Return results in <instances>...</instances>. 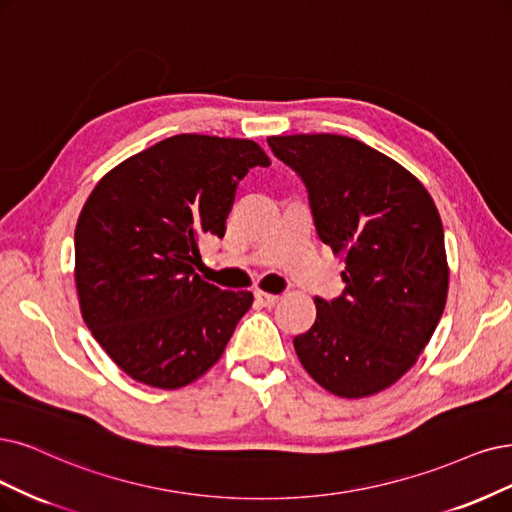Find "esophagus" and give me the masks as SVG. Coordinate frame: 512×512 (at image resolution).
Returning a JSON list of instances; mask_svg holds the SVG:
<instances>
[{"label":"esophagus","instance_id":"obj_1","mask_svg":"<svg viewBox=\"0 0 512 512\" xmlns=\"http://www.w3.org/2000/svg\"><path fill=\"white\" fill-rule=\"evenodd\" d=\"M255 297L259 299V304L266 306V308H274L280 301V295H272V293H266V291H255Z\"/></svg>","mask_w":512,"mask_h":512}]
</instances>
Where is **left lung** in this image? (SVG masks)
I'll list each match as a JSON object with an SVG mask.
<instances>
[{
    "mask_svg": "<svg viewBox=\"0 0 512 512\" xmlns=\"http://www.w3.org/2000/svg\"><path fill=\"white\" fill-rule=\"evenodd\" d=\"M306 183L316 232L342 255L344 293L316 297L293 339L316 384L342 399L386 390L415 365L447 301L443 223L426 187L399 162L342 135L268 137Z\"/></svg>",
    "mask_w": 512,
    "mask_h": 512,
    "instance_id": "obj_1",
    "label": "left lung"
}]
</instances>
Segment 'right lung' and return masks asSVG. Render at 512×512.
<instances>
[{
	"mask_svg": "<svg viewBox=\"0 0 512 512\" xmlns=\"http://www.w3.org/2000/svg\"><path fill=\"white\" fill-rule=\"evenodd\" d=\"M270 158L251 139L175 135L97 183L75 225V287L84 323L132 380L175 390L225 350L251 291L196 274L204 236L225 234L236 187Z\"/></svg>",
	"mask_w": 512,
	"mask_h": 512,
	"instance_id": "add662e5",
	"label": "right lung"
}]
</instances>
